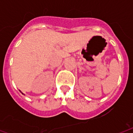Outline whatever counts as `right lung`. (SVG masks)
<instances>
[{"label": "right lung", "mask_w": 133, "mask_h": 133, "mask_svg": "<svg viewBox=\"0 0 133 133\" xmlns=\"http://www.w3.org/2000/svg\"><path fill=\"white\" fill-rule=\"evenodd\" d=\"M20 92H21V90H20ZM22 93V94H23V92H21Z\"/></svg>", "instance_id": "1"}]
</instances>
